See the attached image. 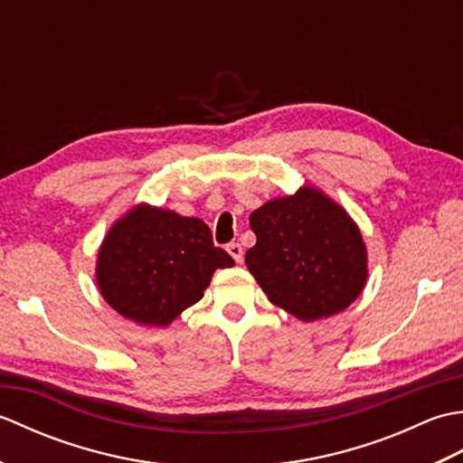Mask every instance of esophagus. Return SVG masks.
Listing matches in <instances>:
<instances>
[{
  "label": "esophagus",
  "mask_w": 463,
  "mask_h": 463,
  "mask_svg": "<svg viewBox=\"0 0 463 463\" xmlns=\"http://www.w3.org/2000/svg\"><path fill=\"white\" fill-rule=\"evenodd\" d=\"M226 250H229V254H231V257L234 259V262H237V264H241V262H242L244 252H242V247H241L239 242H231L229 247H226Z\"/></svg>",
  "instance_id": "1"
}]
</instances>
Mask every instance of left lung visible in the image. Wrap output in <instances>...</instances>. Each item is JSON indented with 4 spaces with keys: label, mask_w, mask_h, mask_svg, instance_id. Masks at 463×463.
I'll use <instances>...</instances> for the list:
<instances>
[{
    "label": "left lung",
    "mask_w": 463,
    "mask_h": 463,
    "mask_svg": "<svg viewBox=\"0 0 463 463\" xmlns=\"http://www.w3.org/2000/svg\"><path fill=\"white\" fill-rule=\"evenodd\" d=\"M257 244L244 262L272 304L302 322L346 310L368 280L358 224L314 184L274 196L250 214Z\"/></svg>",
    "instance_id": "left-lung-1"
}]
</instances>
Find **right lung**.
<instances>
[{
  "label": "right lung",
  "mask_w": 463,
  "mask_h": 463,
  "mask_svg": "<svg viewBox=\"0 0 463 463\" xmlns=\"http://www.w3.org/2000/svg\"><path fill=\"white\" fill-rule=\"evenodd\" d=\"M231 267L234 260L214 247L201 219L139 203L107 231L95 280L121 317L163 328L204 297L216 269Z\"/></svg>",
  "instance_id": "obj_1"
}]
</instances>
